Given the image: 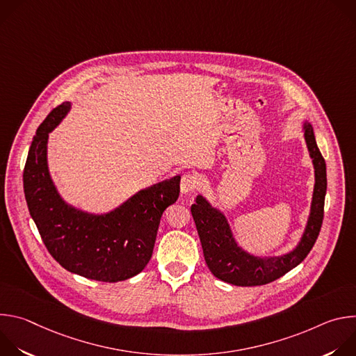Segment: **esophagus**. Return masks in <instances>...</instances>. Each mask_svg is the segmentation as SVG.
I'll return each instance as SVG.
<instances>
[{
	"instance_id": "1",
	"label": "esophagus",
	"mask_w": 356,
	"mask_h": 356,
	"mask_svg": "<svg viewBox=\"0 0 356 356\" xmlns=\"http://www.w3.org/2000/svg\"><path fill=\"white\" fill-rule=\"evenodd\" d=\"M198 186V180L195 176H193L191 173H184L181 176V180H180V190L183 194H188L191 193L195 187Z\"/></svg>"
}]
</instances>
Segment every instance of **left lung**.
Segmentation results:
<instances>
[{"label": "left lung", "instance_id": "obj_1", "mask_svg": "<svg viewBox=\"0 0 356 356\" xmlns=\"http://www.w3.org/2000/svg\"><path fill=\"white\" fill-rule=\"evenodd\" d=\"M302 131L310 158L313 159L316 183L306 229L297 246L289 253L268 258L250 255L235 241L224 213L213 207L204 195H197L195 204L191 206V216L201 241L206 264L217 279L235 286H261L270 283L301 264L314 246L324 218L327 168L317 146L312 124L304 122Z\"/></svg>", "mask_w": 356, "mask_h": 356}]
</instances>
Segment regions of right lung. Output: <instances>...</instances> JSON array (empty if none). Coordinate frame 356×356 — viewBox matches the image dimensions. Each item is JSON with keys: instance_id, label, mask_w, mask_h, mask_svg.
Instances as JSON below:
<instances>
[{"instance_id": "1", "label": "right lung", "mask_w": 356, "mask_h": 356, "mask_svg": "<svg viewBox=\"0 0 356 356\" xmlns=\"http://www.w3.org/2000/svg\"><path fill=\"white\" fill-rule=\"evenodd\" d=\"M72 108L63 103L39 125L24 169L29 214L44 246L66 270L98 282H121L150 261L163 211L180 193V176L143 188L106 214L79 210L60 197L47 168V139Z\"/></svg>"}]
</instances>
